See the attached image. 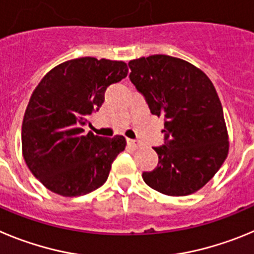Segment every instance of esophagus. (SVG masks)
Segmentation results:
<instances>
[{
    "instance_id": "esophagus-1",
    "label": "esophagus",
    "mask_w": 254,
    "mask_h": 254,
    "mask_svg": "<svg viewBox=\"0 0 254 254\" xmlns=\"http://www.w3.org/2000/svg\"><path fill=\"white\" fill-rule=\"evenodd\" d=\"M127 144L132 148H138L140 145V141L136 140V139H127Z\"/></svg>"
}]
</instances>
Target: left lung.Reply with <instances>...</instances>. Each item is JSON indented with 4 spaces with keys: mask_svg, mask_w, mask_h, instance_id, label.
Instances as JSON below:
<instances>
[{
    "mask_svg": "<svg viewBox=\"0 0 254 254\" xmlns=\"http://www.w3.org/2000/svg\"><path fill=\"white\" fill-rule=\"evenodd\" d=\"M130 81L153 115L164 119V144L155 147L158 166L144 182L168 196L196 192L214 177L229 150L223 107L201 69L164 54L129 62Z\"/></svg>",
    "mask_w": 254,
    "mask_h": 254,
    "instance_id": "1",
    "label": "left lung"
}]
</instances>
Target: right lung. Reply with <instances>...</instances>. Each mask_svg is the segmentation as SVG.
I'll use <instances>...</instances> for the list:
<instances>
[{
	"mask_svg": "<svg viewBox=\"0 0 254 254\" xmlns=\"http://www.w3.org/2000/svg\"><path fill=\"white\" fill-rule=\"evenodd\" d=\"M127 74L124 62L83 57L57 65L39 82L22 120V155L52 192L81 196L106 182L127 140L84 134L82 127L104 104L106 88Z\"/></svg>",
	"mask_w": 254,
	"mask_h": 254,
	"instance_id": "1",
	"label": "right lung"
}]
</instances>
